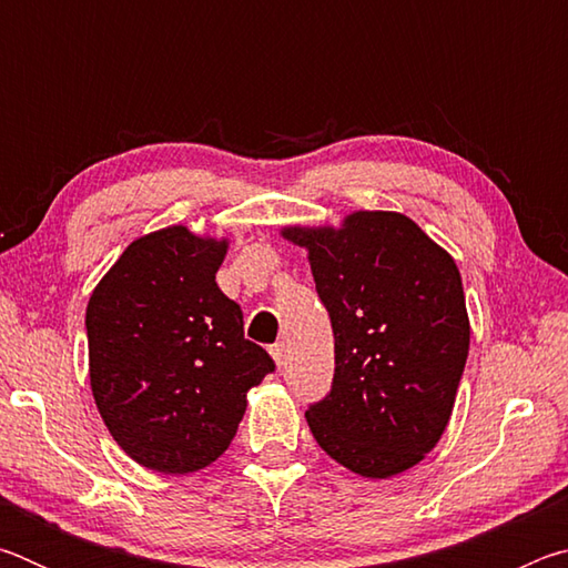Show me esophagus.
Masks as SVG:
<instances>
[{"mask_svg": "<svg viewBox=\"0 0 568 568\" xmlns=\"http://www.w3.org/2000/svg\"><path fill=\"white\" fill-rule=\"evenodd\" d=\"M271 355H273V361H275L277 365H283V363H285V358H287L285 343H275V345H271Z\"/></svg>", "mask_w": 568, "mask_h": 568, "instance_id": "esophagus-1", "label": "esophagus"}]
</instances>
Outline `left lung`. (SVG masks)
Returning <instances> with one entry per match:
<instances>
[{
    "instance_id": "obj_1",
    "label": "left lung",
    "mask_w": 568,
    "mask_h": 568,
    "mask_svg": "<svg viewBox=\"0 0 568 568\" xmlns=\"http://www.w3.org/2000/svg\"><path fill=\"white\" fill-rule=\"evenodd\" d=\"M283 237L307 250L335 338L331 393L305 410L313 438L358 476L403 474L444 436L468 358L454 257L386 210Z\"/></svg>"
}]
</instances>
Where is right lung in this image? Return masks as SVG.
<instances>
[{"instance_id": "obj_1", "label": "right lung", "mask_w": 568, "mask_h": 568, "mask_svg": "<svg viewBox=\"0 0 568 568\" xmlns=\"http://www.w3.org/2000/svg\"><path fill=\"white\" fill-rule=\"evenodd\" d=\"M227 240L170 225L128 245L88 303L90 386L140 466L192 474L225 454L247 390L275 363L215 283Z\"/></svg>"}]
</instances>
